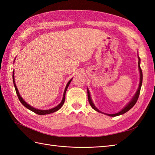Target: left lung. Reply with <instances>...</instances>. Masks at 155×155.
<instances>
[{"label":"left lung","instance_id":"left-lung-1","mask_svg":"<svg viewBox=\"0 0 155 155\" xmlns=\"http://www.w3.org/2000/svg\"><path fill=\"white\" fill-rule=\"evenodd\" d=\"M138 59H139V62H138V64H139V72H140V81H139V88H138V89L136 92L135 94L134 95L133 97L132 98V99H131L129 102H128V103L125 106L123 109L120 110L119 112H118L117 113H114V114H107V113H104L103 112H101V110H99L98 109V108L95 107V105L94 104L93 101H92V98L91 97V94H90V92L89 90H88V88H87V94H88V102H89V104L91 106V107L93 108L94 110H95L96 111L98 112V113H103L104 114L106 115H108V116L109 117H117V116H119V115H121L123 114H124L125 113H127V111L129 110L130 108H132L134 105L136 104L137 101L138 100V98L139 97V94H140V88L141 86H142V83H143V72H142V70H141L140 67V59L139 57V54H138Z\"/></svg>","mask_w":155,"mask_h":155}]
</instances>
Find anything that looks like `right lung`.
Segmentation results:
<instances>
[{
	"mask_svg": "<svg viewBox=\"0 0 155 155\" xmlns=\"http://www.w3.org/2000/svg\"><path fill=\"white\" fill-rule=\"evenodd\" d=\"M14 62H15V61H14ZM14 74H15V72L13 71V74H12L13 83H14V86H15V88L16 93V94H17V96H18V99H19L20 102H21V103L23 105H24V106H25L26 108H28V109L31 110V111L34 112L35 113L37 114H39V115L48 114H51V113H54V112L57 111V110H58L59 109H60V108L62 107V105H63V104H64V103L66 92H67V88H68V86H69V84H70L71 82V81H72V78L68 82V83H67V86H66L64 91L63 97H62V101H61L60 104H58L57 107H55L52 108H50V109H48V110H41V109H38V108H34L33 107L31 106L30 104H28V103H27V102H25V100L23 99V98H22V97L21 96V94H20V93H19V92H18V90L17 87H16V84H15V75H14Z\"/></svg>",
	"mask_w": 155,
	"mask_h": 155,
	"instance_id": "right-lung-1",
	"label": "right lung"
}]
</instances>
